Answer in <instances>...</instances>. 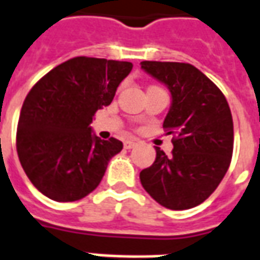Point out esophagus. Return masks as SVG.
Instances as JSON below:
<instances>
[{
  "mask_svg": "<svg viewBox=\"0 0 260 260\" xmlns=\"http://www.w3.org/2000/svg\"><path fill=\"white\" fill-rule=\"evenodd\" d=\"M138 145L135 140H125L124 142V147L125 149H132V147H135Z\"/></svg>",
  "mask_w": 260,
  "mask_h": 260,
  "instance_id": "1",
  "label": "esophagus"
}]
</instances>
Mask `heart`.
I'll return each instance as SVG.
<instances>
[{
	"instance_id": "b5f03b06",
	"label": "heart",
	"mask_w": 260,
	"mask_h": 260,
	"mask_svg": "<svg viewBox=\"0 0 260 260\" xmlns=\"http://www.w3.org/2000/svg\"><path fill=\"white\" fill-rule=\"evenodd\" d=\"M151 88H159V86H151Z\"/></svg>"
}]
</instances>
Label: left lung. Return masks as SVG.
<instances>
[{
	"label": "left lung",
	"instance_id": "left-lung-1",
	"mask_svg": "<svg viewBox=\"0 0 260 260\" xmlns=\"http://www.w3.org/2000/svg\"><path fill=\"white\" fill-rule=\"evenodd\" d=\"M140 64L171 91L172 106L162 128L174 145L171 155L155 147V161L140 172L142 186L165 208L197 207L216 190L232 161L234 131L229 103L218 86L189 63Z\"/></svg>",
	"mask_w": 260,
	"mask_h": 260
}]
</instances>
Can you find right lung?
<instances>
[{
    "label": "right lung",
    "instance_id": "1",
    "mask_svg": "<svg viewBox=\"0 0 260 260\" xmlns=\"http://www.w3.org/2000/svg\"><path fill=\"white\" fill-rule=\"evenodd\" d=\"M131 61L77 56L32 86L23 102L16 150L24 172L48 199L70 203L99 186L122 142L91 134L96 111L109 106Z\"/></svg>",
    "mask_w": 260,
    "mask_h": 260
}]
</instances>
